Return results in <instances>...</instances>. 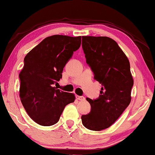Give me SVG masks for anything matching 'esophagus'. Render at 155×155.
I'll list each match as a JSON object with an SVG mask.
<instances>
[{"label":"esophagus","instance_id":"1","mask_svg":"<svg viewBox=\"0 0 155 155\" xmlns=\"http://www.w3.org/2000/svg\"><path fill=\"white\" fill-rule=\"evenodd\" d=\"M76 99H78V100H80V101H84L85 98H84V97H82V96H76Z\"/></svg>","mask_w":155,"mask_h":155}]
</instances>
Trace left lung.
I'll return each mask as SVG.
<instances>
[{
  "label": "left lung",
  "mask_w": 155,
  "mask_h": 155,
  "mask_svg": "<svg viewBox=\"0 0 155 155\" xmlns=\"http://www.w3.org/2000/svg\"><path fill=\"white\" fill-rule=\"evenodd\" d=\"M86 62L102 84L97 99L87 98L91 112L82 115V124L87 129L102 131L110 127L131 102L134 80L130 63L117 43L105 36H82Z\"/></svg>",
  "instance_id": "obj_1"
}]
</instances>
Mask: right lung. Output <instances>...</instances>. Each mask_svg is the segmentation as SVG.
<instances>
[{"mask_svg": "<svg viewBox=\"0 0 155 155\" xmlns=\"http://www.w3.org/2000/svg\"><path fill=\"white\" fill-rule=\"evenodd\" d=\"M80 45L81 36L52 35L24 58L19 95L27 113L38 124H56L64 107L74 102V94L56 89L54 84L61 79L65 64Z\"/></svg>", "mask_w": 155, "mask_h": 155, "instance_id": "right-lung-1", "label": "right lung"}]
</instances>
